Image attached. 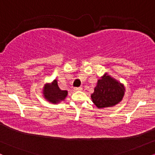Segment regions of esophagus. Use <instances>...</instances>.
<instances>
[{
    "label": "esophagus",
    "instance_id": "34e87169",
    "mask_svg": "<svg viewBox=\"0 0 155 155\" xmlns=\"http://www.w3.org/2000/svg\"><path fill=\"white\" fill-rule=\"evenodd\" d=\"M81 90H82V88H81V87H75V88H74V90H75V91H81Z\"/></svg>",
    "mask_w": 155,
    "mask_h": 155
}]
</instances>
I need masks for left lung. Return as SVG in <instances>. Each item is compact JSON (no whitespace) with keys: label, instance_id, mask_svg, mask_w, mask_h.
I'll return each mask as SVG.
<instances>
[{"label":"left lung","instance_id":"obj_1","mask_svg":"<svg viewBox=\"0 0 155 155\" xmlns=\"http://www.w3.org/2000/svg\"><path fill=\"white\" fill-rule=\"evenodd\" d=\"M124 92L125 88L123 84L106 73L97 80L91 98L98 108L112 107L122 101Z\"/></svg>","mask_w":155,"mask_h":155}]
</instances>
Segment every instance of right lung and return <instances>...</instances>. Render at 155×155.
<instances>
[{
  "mask_svg": "<svg viewBox=\"0 0 155 155\" xmlns=\"http://www.w3.org/2000/svg\"><path fill=\"white\" fill-rule=\"evenodd\" d=\"M44 97L51 104H59L64 101L68 95L67 90H61L58 87L57 79L50 83H46L42 90Z\"/></svg>",
  "mask_w": 155,
  "mask_h": 155,
  "instance_id": "1",
  "label": "right lung"
}]
</instances>
